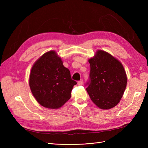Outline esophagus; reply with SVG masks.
I'll return each mask as SVG.
<instances>
[{"label": "esophagus", "instance_id": "1", "mask_svg": "<svg viewBox=\"0 0 148 148\" xmlns=\"http://www.w3.org/2000/svg\"><path fill=\"white\" fill-rule=\"evenodd\" d=\"M83 83V79H81L79 80V81L78 82V84L79 85V86H81V85H82Z\"/></svg>", "mask_w": 148, "mask_h": 148}]
</instances>
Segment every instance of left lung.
Returning a JSON list of instances; mask_svg holds the SVG:
<instances>
[{"mask_svg": "<svg viewBox=\"0 0 148 148\" xmlns=\"http://www.w3.org/2000/svg\"><path fill=\"white\" fill-rule=\"evenodd\" d=\"M88 62L91 70L86 91L89 97L101 109L112 108L119 104L127 86V75L122 64L101 50Z\"/></svg>", "mask_w": 148, "mask_h": 148, "instance_id": "obj_1", "label": "left lung"}]
</instances>
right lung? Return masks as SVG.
Returning a JSON list of instances; mask_svg holds the SVG:
<instances>
[{
  "label": "right lung",
  "instance_id": "add662e5",
  "mask_svg": "<svg viewBox=\"0 0 148 148\" xmlns=\"http://www.w3.org/2000/svg\"><path fill=\"white\" fill-rule=\"evenodd\" d=\"M29 84L31 92L40 105L58 109L71 97L77 82L71 79L70 70L65 67L54 51L46 52L31 70Z\"/></svg>",
  "mask_w": 148,
  "mask_h": 148
}]
</instances>
